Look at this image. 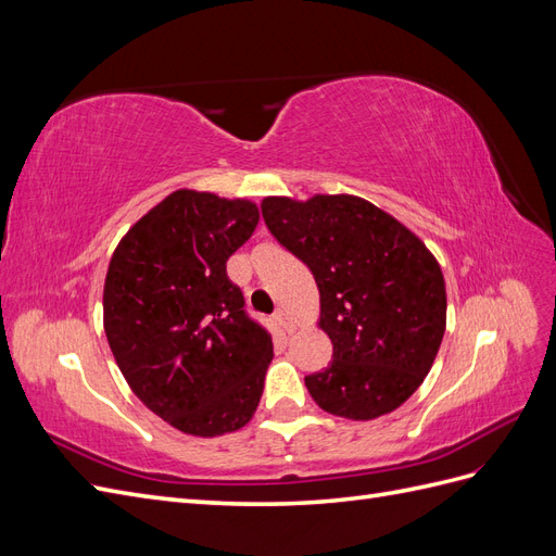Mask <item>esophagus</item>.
I'll use <instances>...</instances> for the list:
<instances>
[{
    "label": "esophagus",
    "instance_id": "obj_1",
    "mask_svg": "<svg viewBox=\"0 0 556 556\" xmlns=\"http://www.w3.org/2000/svg\"><path fill=\"white\" fill-rule=\"evenodd\" d=\"M276 323H278L285 331H288V333H292V331H294V327H292V323H290L288 313H285L282 308H278V311H276Z\"/></svg>",
    "mask_w": 556,
    "mask_h": 556
}]
</instances>
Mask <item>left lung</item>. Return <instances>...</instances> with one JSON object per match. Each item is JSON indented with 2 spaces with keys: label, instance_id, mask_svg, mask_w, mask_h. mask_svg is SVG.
<instances>
[{
  "label": "left lung",
  "instance_id": "8db88e82",
  "mask_svg": "<svg viewBox=\"0 0 556 556\" xmlns=\"http://www.w3.org/2000/svg\"><path fill=\"white\" fill-rule=\"evenodd\" d=\"M262 217L317 282L319 327L333 345L329 366L306 376L317 406L348 419L399 408L427 378L445 333L439 262L359 197H266Z\"/></svg>",
  "mask_w": 556,
  "mask_h": 556
}]
</instances>
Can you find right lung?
<instances>
[{"mask_svg": "<svg viewBox=\"0 0 556 556\" xmlns=\"http://www.w3.org/2000/svg\"><path fill=\"white\" fill-rule=\"evenodd\" d=\"M257 223L252 201L178 190L111 257L104 329L113 357L131 392L182 433L223 435L257 410L271 333L227 276V260Z\"/></svg>", "mask_w": 556, "mask_h": 556, "instance_id": "obj_1", "label": "right lung"}]
</instances>
